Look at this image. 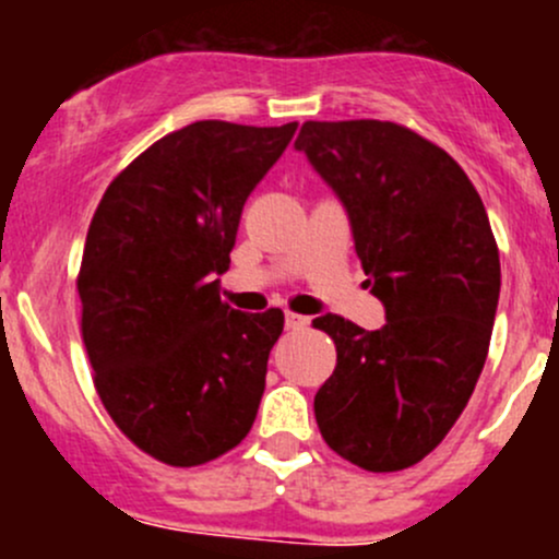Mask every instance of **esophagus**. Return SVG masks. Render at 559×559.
Here are the masks:
<instances>
[{
    "mask_svg": "<svg viewBox=\"0 0 559 559\" xmlns=\"http://www.w3.org/2000/svg\"><path fill=\"white\" fill-rule=\"evenodd\" d=\"M284 321H286V330H300V326H306V324H308L306 316L292 313V311H286V313H284Z\"/></svg>",
    "mask_w": 559,
    "mask_h": 559,
    "instance_id": "1",
    "label": "esophagus"
}]
</instances>
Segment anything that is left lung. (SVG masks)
Listing matches in <instances>:
<instances>
[{
  "label": "left lung",
  "instance_id": "8db88e82",
  "mask_svg": "<svg viewBox=\"0 0 559 559\" xmlns=\"http://www.w3.org/2000/svg\"><path fill=\"white\" fill-rule=\"evenodd\" d=\"M302 151L346 207L386 324L313 319L337 365L316 392L321 438L373 473L403 471L447 438L487 362L500 257L465 170L392 121H306Z\"/></svg>",
  "mask_w": 559,
  "mask_h": 559
}]
</instances>
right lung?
Returning <instances> with one entry per match:
<instances>
[{
	"label": "right lung",
	"instance_id": "add662e5",
	"mask_svg": "<svg viewBox=\"0 0 559 559\" xmlns=\"http://www.w3.org/2000/svg\"><path fill=\"white\" fill-rule=\"evenodd\" d=\"M297 121H194L156 140L107 186L78 295L94 386L118 430L175 467L238 447L257 419L284 313L218 297L240 213Z\"/></svg>",
	"mask_w": 559,
	"mask_h": 559
}]
</instances>
